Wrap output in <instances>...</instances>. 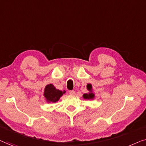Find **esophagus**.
<instances>
[{"label":"esophagus","mask_w":146,"mask_h":146,"mask_svg":"<svg viewBox=\"0 0 146 146\" xmlns=\"http://www.w3.org/2000/svg\"><path fill=\"white\" fill-rule=\"evenodd\" d=\"M69 94H71V95H73V96L75 95V91H73V90H72V91H69Z\"/></svg>","instance_id":"obj_1"}]
</instances>
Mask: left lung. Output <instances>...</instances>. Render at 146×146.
Listing matches in <instances>:
<instances>
[{"label": "left lung", "mask_w": 146, "mask_h": 146, "mask_svg": "<svg viewBox=\"0 0 146 146\" xmlns=\"http://www.w3.org/2000/svg\"><path fill=\"white\" fill-rule=\"evenodd\" d=\"M87 90L89 92L88 93L83 94V98L86 100H93L94 98V94L93 93V90H92V85L91 84H88L87 85Z\"/></svg>", "instance_id": "1"}]
</instances>
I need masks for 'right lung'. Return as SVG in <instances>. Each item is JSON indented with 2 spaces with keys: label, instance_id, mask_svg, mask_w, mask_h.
Segmentation results:
<instances>
[{
  "label": "right lung",
  "instance_id": "right-lung-1",
  "mask_svg": "<svg viewBox=\"0 0 146 146\" xmlns=\"http://www.w3.org/2000/svg\"><path fill=\"white\" fill-rule=\"evenodd\" d=\"M65 93V91H61L57 89L52 84H49L45 87L44 96L48 102H56Z\"/></svg>",
  "mask_w": 146,
  "mask_h": 146
}]
</instances>
